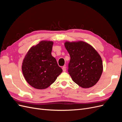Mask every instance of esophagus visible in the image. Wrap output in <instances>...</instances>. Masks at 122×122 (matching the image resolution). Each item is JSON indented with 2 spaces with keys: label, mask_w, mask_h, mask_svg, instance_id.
I'll return each mask as SVG.
<instances>
[{
  "label": "esophagus",
  "mask_w": 122,
  "mask_h": 122,
  "mask_svg": "<svg viewBox=\"0 0 122 122\" xmlns=\"http://www.w3.org/2000/svg\"><path fill=\"white\" fill-rule=\"evenodd\" d=\"M62 71H63L64 72H66V67H65V66H64L63 67H62Z\"/></svg>",
  "instance_id": "esophagus-1"
}]
</instances>
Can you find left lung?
I'll return each instance as SVG.
<instances>
[{
    "mask_svg": "<svg viewBox=\"0 0 122 122\" xmlns=\"http://www.w3.org/2000/svg\"><path fill=\"white\" fill-rule=\"evenodd\" d=\"M70 57L68 72L73 81L83 88L97 83L103 72L100 55L94 48L82 41L64 43Z\"/></svg>",
    "mask_w": 122,
    "mask_h": 122,
    "instance_id": "1",
    "label": "left lung"
}]
</instances>
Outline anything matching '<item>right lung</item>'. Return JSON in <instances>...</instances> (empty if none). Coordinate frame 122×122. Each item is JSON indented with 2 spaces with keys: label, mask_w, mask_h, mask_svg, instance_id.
Returning <instances> with one entry per match:
<instances>
[{
  "label": "right lung",
  "mask_w": 122,
  "mask_h": 122,
  "mask_svg": "<svg viewBox=\"0 0 122 122\" xmlns=\"http://www.w3.org/2000/svg\"><path fill=\"white\" fill-rule=\"evenodd\" d=\"M53 42L41 41L29 49L22 64V71L27 83L35 88L45 89L62 72L51 55Z\"/></svg>",
  "instance_id": "1"
}]
</instances>
